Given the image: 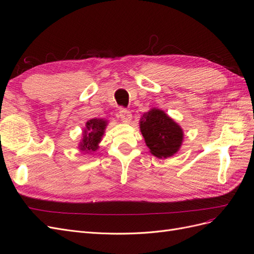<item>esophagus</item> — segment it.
I'll return each mask as SVG.
<instances>
[{"instance_id": "obj_1", "label": "esophagus", "mask_w": 254, "mask_h": 254, "mask_svg": "<svg viewBox=\"0 0 254 254\" xmlns=\"http://www.w3.org/2000/svg\"><path fill=\"white\" fill-rule=\"evenodd\" d=\"M120 118H121L122 122L130 123V121H131V119H132V115H131V112H130L129 110L122 108L120 110Z\"/></svg>"}]
</instances>
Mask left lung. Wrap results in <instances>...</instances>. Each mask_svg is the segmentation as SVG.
Wrapping results in <instances>:
<instances>
[{"mask_svg": "<svg viewBox=\"0 0 254 254\" xmlns=\"http://www.w3.org/2000/svg\"><path fill=\"white\" fill-rule=\"evenodd\" d=\"M140 129L150 152L159 159L174 156L181 147L182 128L162 110L153 108L144 113Z\"/></svg>", "mask_w": 254, "mask_h": 254, "instance_id": "left-lung-1", "label": "left lung"}]
</instances>
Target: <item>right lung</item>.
I'll return each instance as SVG.
<instances>
[{
	"mask_svg": "<svg viewBox=\"0 0 254 254\" xmlns=\"http://www.w3.org/2000/svg\"><path fill=\"white\" fill-rule=\"evenodd\" d=\"M107 121L104 119H92L86 123V128L83 129L82 139L79 143V149L86 153L95 151L102 141V136L105 133Z\"/></svg>",
	"mask_w": 254,
	"mask_h": 254,
	"instance_id": "add662e5",
	"label": "right lung"
}]
</instances>
